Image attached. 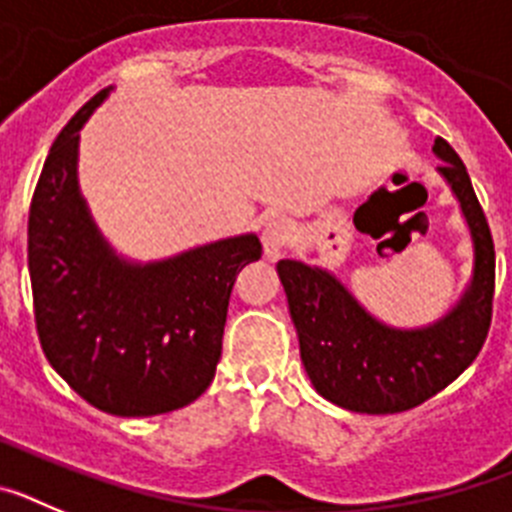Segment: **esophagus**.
Segmentation results:
<instances>
[{
	"instance_id": "obj_1",
	"label": "esophagus",
	"mask_w": 512,
	"mask_h": 512,
	"mask_svg": "<svg viewBox=\"0 0 512 512\" xmlns=\"http://www.w3.org/2000/svg\"><path fill=\"white\" fill-rule=\"evenodd\" d=\"M289 238H292V228H289L287 220L277 217V220H269L266 228L261 230V246H264L266 259H279L282 248L287 246Z\"/></svg>"
}]
</instances>
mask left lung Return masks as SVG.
Masks as SVG:
<instances>
[{
  "label": "left lung",
  "instance_id": "left-lung-1",
  "mask_svg": "<svg viewBox=\"0 0 512 512\" xmlns=\"http://www.w3.org/2000/svg\"><path fill=\"white\" fill-rule=\"evenodd\" d=\"M438 174L459 200L474 251L472 279L456 305L423 328H395L377 320L346 284L320 266L282 259L277 274L300 338L312 387L351 413L387 415L410 410L449 387L485 343L495 292V246L467 166L436 138Z\"/></svg>",
  "mask_w": 512,
  "mask_h": 512
}]
</instances>
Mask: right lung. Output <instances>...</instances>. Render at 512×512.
I'll return each instance as SVG.
<instances>
[{"label": "right lung", "mask_w": 512, "mask_h": 512, "mask_svg": "<svg viewBox=\"0 0 512 512\" xmlns=\"http://www.w3.org/2000/svg\"><path fill=\"white\" fill-rule=\"evenodd\" d=\"M110 92L53 140L30 205L27 266L45 359L94 408L148 418L210 387L230 289L261 243L243 233L148 264L120 256L79 189V130Z\"/></svg>", "instance_id": "1"}]
</instances>
